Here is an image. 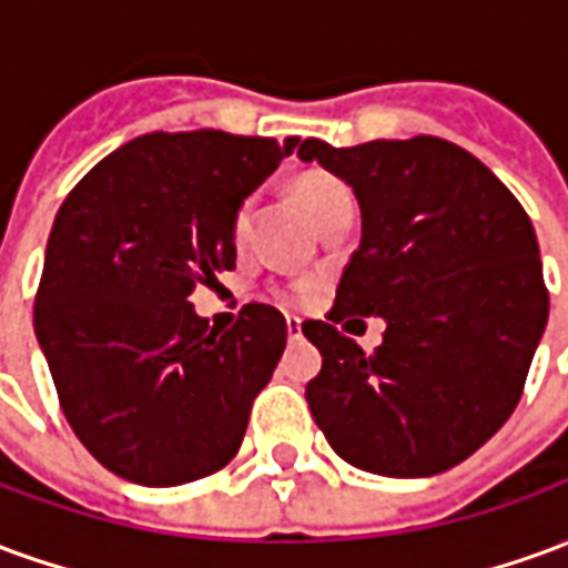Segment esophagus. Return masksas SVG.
Returning a JSON list of instances; mask_svg holds the SVG:
<instances>
[{
	"label": "esophagus",
	"mask_w": 568,
	"mask_h": 568,
	"mask_svg": "<svg viewBox=\"0 0 568 568\" xmlns=\"http://www.w3.org/2000/svg\"><path fill=\"white\" fill-rule=\"evenodd\" d=\"M285 332H288V341H301V337H304V332H301V320H297V316H288V320H285Z\"/></svg>",
	"instance_id": "esophagus-1"
}]
</instances>
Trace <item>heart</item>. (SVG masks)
Returning a JSON list of instances; mask_svg holds the SVG:
<instances>
[{"mask_svg": "<svg viewBox=\"0 0 568 568\" xmlns=\"http://www.w3.org/2000/svg\"><path fill=\"white\" fill-rule=\"evenodd\" d=\"M295 197L316 224H320L322 215H325L328 210H334L337 203L353 200L349 197V187H346L337 175L325 173V170H310V173L297 175ZM252 210H255V200L252 197L243 200V203H240V210H236L234 224H231V234H234L236 246H243V240H246L248 222H252Z\"/></svg>", "mask_w": 568, "mask_h": 568, "instance_id": "b5f03b06", "label": "heart"}]
</instances>
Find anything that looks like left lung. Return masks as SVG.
<instances>
[{
	"mask_svg": "<svg viewBox=\"0 0 568 568\" xmlns=\"http://www.w3.org/2000/svg\"><path fill=\"white\" fill-rule=\"evenodd\" d=\"M353 187L362 243L328 322H304L322 353L307 405L332 450L383 477L440 475L511 417L548 325L532 222L475 154L438 136L334 149L297 142ZM381 315L365 354L337 321Z\"/></svg>",
	"mask_w": 568,
	"mask_h": 568,
	"instance_id": "left-lung-1",
	"label": "left lung"
}]
</instances>
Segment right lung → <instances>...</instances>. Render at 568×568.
<instances>
[{"instance_id":"obj_1","label":"right lung","mask_w":568,"mask_h":568,"mask_svg":"<svg viewBox=\"0 0 568 568\" xmlns=\"http://www.w3.org/2000/svg\"><path fill=\"white\" fill-rule=\"evenodd\" d=\"M295 145L149 133L97 163L57 212L36 337L69 426L118 477L179 487L240 450L285 349L283 313L246 304L222 332L187 295L234 271L236 210Z\"/></svg>"}]
</instances>
